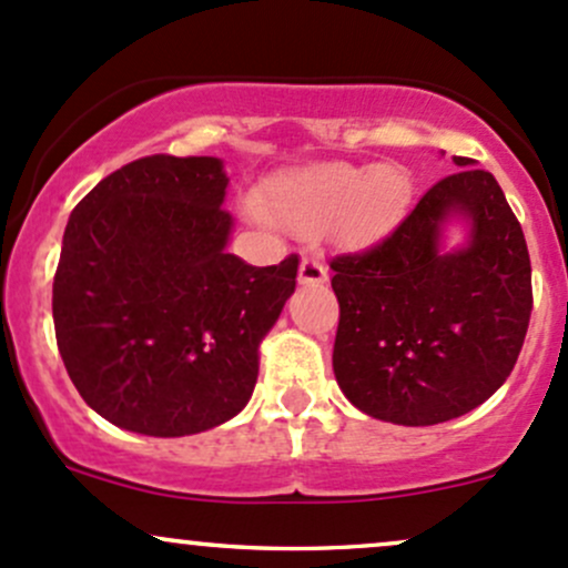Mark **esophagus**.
Here are the masks:
<instances>
[{
	"label": "esophagus",
	"mask_w": 568,
	"mask_h": 568,
	"mask_svg": "<svg viewBox=\"0 0 568 568\" xmlns=\"http://www.w3.org/2000/svg\"><path fill=\"white\" fill-rule=\"evenodd\" d=\"M326 266L321 264L317 258H310V255H304L302 264H298V283L302 285H321L326 283Z\"/></svg>",
	"instance_id": "esophagus-1"
}]
</instances>
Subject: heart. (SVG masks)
<instances>
[{
  "label": "heart",
  "mask_w": 568,
  "mask_h": 568,
  "mask_svg": "<svg viewBox=\"0 0 568 568\" xmlns=\"http://www.w3.org/2000/svg\"><path fill=\"white\" fill-rule=\"evenodd\" d=\"M409 204V183L388 166L361 170L347 164H315L272 180L266 215L302 234L339 226L353 245H369L402 221Z\"/></svg>",
  "instance_id": "b5f03b06"
}]
</instances>
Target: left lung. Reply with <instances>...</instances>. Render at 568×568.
Instances as JSON below:
<instances>
[{"instance_id":"left-lung-1","label":"left lung","mask_w":568,"mask_h":568,"mask_svg":"<svg viewBox=\"0 0 568 568\" xmlns=\"http://www.w3.org/2000/svg\"><path fill=\"white\" fill-rule=\"evenodd\" d=\"M432 185L369 251L332 258L339 302L334 375L361 413L434 426L479 407L513 372L531 321V258L501 185L475 161ZM464 214L470 245L438 253Z\"/></svg>"}]
</instances>
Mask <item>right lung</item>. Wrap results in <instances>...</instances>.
I'll use <instances>...</instances> for the list:
<instances>
[{
  "label": "right lung",
  "mask_w": 568,
  "mask_h": 568,
  "mask_svg": "<svg viewBox=\"0 0 568 568\" xmlns=\"http://www.w3.org/2000/svg\"><path fill=\"white\" fill-rule=\"evenodd\" d=\"M229 178L213 155L155 153L78 202L53 277L67 375L112 426L207 432L258 377V345L296 288L298 255L251 266L226 253Z\"/></svg>",
  "instance_id": "obj_1"
}]
</instances>
